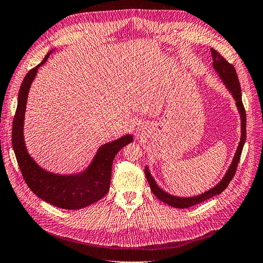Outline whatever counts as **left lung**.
I'll return each mask as SVG.
<instances>
[{
	"label": "left lung",
	"mask_w": 263,
	"mask_h": 263,
	"mask_svg": "<svg viewBox=\"0 0 263 263\" xmlns=\"http://www.w3.org/2000/svg\"><path fill=\"white\" fill-rule=\"evenodd\" d=\"M211 55H212V67L217 72V74L219 75L220 79L223 82V84L226 85L227 89H228L233 99L236 101V106L238 108V111L240 114V119H241V137H240V141L239 145L237 147V151L235 156H233V159L231 165L229 166L227 173L224 174L223 178L220 180L215 187L210 188L209 190L204 191V193L198 195V196H193V197H178V196H174L168 194L167 191H165L164 189H161L157 183H156L154 177L152 176V174L149 173L148 167H145V175L146 178L149 182V186H151V189L153 191V194L158 198L159 200H161L162 202H165L172 207L175 208H189L191 205H196L200 202H203L204 200L210 199L211 197L220 195L222 191L228 187L229 182L231 181V179L233 178V176L236 174V170L239 164L240 160V156L241 153H242V148L245 145L246 141V136H247V132H246V110L243 107L242 104V97H241V87H240V83L238 80V75L236 73V69L233 67L232 64L227 62L221 55H220L216 49L211 48Z\"/></svg>",
	"instance_id": "left-lung-1"
}]
</instances>
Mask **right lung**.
<instances>
[{
    "instance_id": "obj_1",
    "label": "right lung",
    "mask_w": 263,
    "mask_h": 263,
    "mask_svg": "<svg viewBox=\"0 0 263 263\" xmlns=\"http://www.w3.org/2000/svg\"><path fill=\"white\" fill-rule=\"evenodd\" d=\"M53 51H49L44 60L26 74L21 85L17 108L13 120L12 145L21 173L33 193L42 200L58 208L77 210L98 201L107 194L110 184L112 161L120 149L132 143L133 136L127 134L123 137L102 145L88 167L74 175L54 174L36 164V161L28 154L24 140L26 103L28 91L39 68L44 65Z\"/></svg>"
}]
</instances>
